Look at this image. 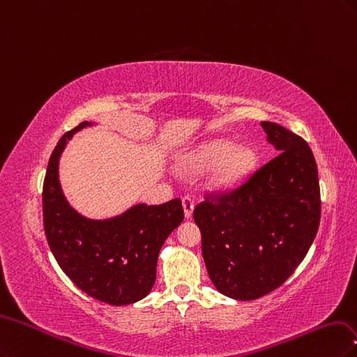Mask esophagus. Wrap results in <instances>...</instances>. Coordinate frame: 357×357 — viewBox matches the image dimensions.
Instances as JSON below:
<instances>
[{"instance_id": "1", "label": "esophagus", "mask_w": 357, "mask_h": 357, "mask_svg": "<svg viewBox=\"0 0 357 357\" xmlns=\"http://www.w3.org/2000/svg\"><path fill=\"white\" fill-rule=\"evenodd\" d=\"M182 206H183V213H185V218H191L192 209H194V203L190 195H183L182 197Z\"/></svg>"}]
</instances>
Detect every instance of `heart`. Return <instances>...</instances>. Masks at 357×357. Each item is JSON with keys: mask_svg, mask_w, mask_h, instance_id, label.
Returning <instances> with one entry per match:
<instances>
[{"mask_svg": "<svg viewBox=\"0 0 357 357\" xmlns=\"http://www.w3.org/2000/svg\"><path fill=\"white\" fill-rule=\"evenodd\" d=\"M255 153L246 146H236L227 139H215L204 144L192 155L187 158V165L191 169L202 170L218 166L213 176L216 187L225 188L238 182L248 175V172L255 165Z\"/></svg>", "mask_w": 357, "mask_h": 357, "instance_id": "obj_1", "label": "heart"}]
</instances>
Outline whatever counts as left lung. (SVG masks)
<instances>
[{"label":"left lung","instance_id":"left-lung-1","mask_svg":"<svg viewBox=\"0 0 357 357\" xmlns=\"http://www.w3.org/2000/svg\"><path fill=\"white\" fill-rule=\"evenodd\" d=\"M261 126L280 153L237 188L206 192L192 213L212 283L240 301L282 286L305 258L320 222L312 148L278 123Z\"/></svg>","mask_w":357,"mask_h":357}]
</instances>
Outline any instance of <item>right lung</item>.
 <instances>
[{
  "mask_svg": "<svg viewBox=\"0 0 357 357\" xmlns=\"http://www.w3.org/2000/svg\"><path fill=\"white\" fill-rule=\"evenodd\" d=\"M66 132L49 160L43 183V221L52 254L77 287L98 301L126 305L142 300L155 282L158 252L182 222V202L136 204L111 220H89L66 202L59 182V158L73 135Z\"/></svg>",
  "mask_w": 357,
  "mask_h": 357,
  "instance_id": "add662e5",
  "label": "right lung"
}]
</instances>
